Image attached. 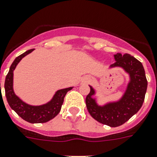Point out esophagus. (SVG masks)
<instances>
[{"mask_svg":"<svg viewBox=\"0 0 157 157\" xmlns=\"http://www.w3.org/2000/svg\"><path fill=\"white\" fill-rule=\"evenodd\" d=\"M89 80H90L89 76H86V77H84V79H83V81H84L85 82H89Z\"/></svg>","mask_w":157,"mask_h":157,"instance_id":"obj_1","label":"esophagus"}]
</instances>
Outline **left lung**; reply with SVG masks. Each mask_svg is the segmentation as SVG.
Returning <instances> with one entry per match:
<instances>
[{"label": "left lung", "mask_w": 157, "mask_h": 157, "mask_svg": "<svg viewBox=\"0 0 157 157\" xmlns=\"http://www.w3.org/2000/svg\"><path fill=\"white\" fill-rule=\"evenodd\" d=\"M116 63L109 68H122L129 75V82L125 93L119 100L98 105L95 90L90 86V93L86 98V108L93 118L102 124L111 128L124 124L141 108L147 90V80L143 64L128 53L114 55Z\"/></svg>", "instance_id": "left-lung-1"}]
</instances>
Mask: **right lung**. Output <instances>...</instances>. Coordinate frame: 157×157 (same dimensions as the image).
I'll return each mask as SVG.
<instances>
[{
	"instance_id": "add662e5",
	"label": "right lung",
	"mask_w": 157,
	"mask_h": 157,
	"mask_svg": "<svg viewBox=\"0 0 157 157\" xmlns=\"http://www.w3.org/2000/svg\"><path fill=\"white\" fill-rule=\"evenodd\" d=\"M34 51V49L28 50L23 54L17 57L10 67L9 72L7 73L5 80V94L6 100L10 107L17 113L22 119L30 123H44L52 120L59 113L63 98L68 92L73 88V86L58 90L53 95L52 98L47 104L41 105H30L21 100L14 94L13 91V71L21 59ZM1 88V84H0Z\"/></svg>"
}]
</instances>
